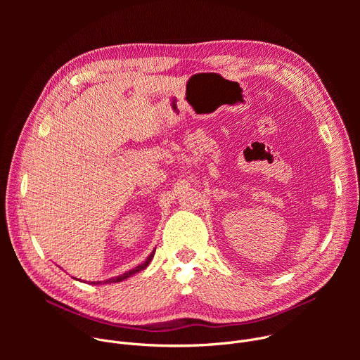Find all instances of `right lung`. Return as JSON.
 I'll return each mask as SVG.
<instances>
[{"instance_id":"obj_1","label":"right lung","mask_w":360,"mask_h":360,"mask_svg":"<svg viewBox=\"0 0 360 360\" xmlns=\"http://www.w3.org/2000/svg\"><path fill=\"white\" fill-rule=\"evenodd\" d=\"M153 255H155V250H152V253L148 256L146 258V261L143 262V264H141V265H138L136 268H134V269H131V271H127L124 275H120V276H115V278H111V279H108V281H104V283H115V282H121V281H124V279H127V278H129V276H132L134 274H136V272H139V271H142V269H145L148 265H149V262L152 261V258H153ZM77 279V278H75ZM79 281V279H78ZM99 283H102V282H91V285H99Z\"/></svg>"}]
</instances>
